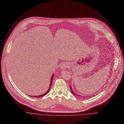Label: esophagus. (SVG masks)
<instances>
[{"label": "esophagus", "mask_w": 124, "mask_h": 124, "mask_svg": "<svg viewBox=\"0 0 124 124\" xmlns=\"http://www.w3.org/2000/svg\"><path fill=\"white\" fill-rule=\"evenodd\" d=\"M69 66V64L68 63H63L60 66V68L62 70H65V69H66V68H67Z\"/></svg>", "instance_id": "esophagus-1"}]
</instances>
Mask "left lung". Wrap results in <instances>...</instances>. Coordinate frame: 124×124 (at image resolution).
Here are the masks:
<instances>
[{"label": "left lung", "instance_id": "1", "mask_svg": "<svg viewBox=\"0 0 124 124\" xmlns=\"http://www.w3.org/2000/svg\"><path fill=\"white\" fill-rule=\"evenodd\" d=\"M70 89H71V93H72V94L74 95V96H79V97H84V96H81V95H78V94H77V93H75L73 91H72V89H71V85H70ZM93 96H94V95H93Z\"/></svg>", "mask_w": 124, "mask_h": 124}]
</instances>
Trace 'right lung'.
<instances>
[{
  "instance_id": "1",
  "label": "right lung",
  "mask_w": 124,
  "mask_h": 124,
  "mask_svg": "<svg viewBox=\"0 0 124 124\" xmlns=\"http://www.w3.org/2000/svg\"><path fill=\"white\" fill-rule=\"evenodd\" d=\"M53 76H54V74H53V76H52L51 79V81H50V84L49 87V88L48 89L47 92H46V93H44V94H43L41 95H39V96H30V95H29V96H31V97H43V96H44L47 94V93H49V92L50 91V88H51V85H52V82H53Z\"/></svg>"
}]
</instances>
